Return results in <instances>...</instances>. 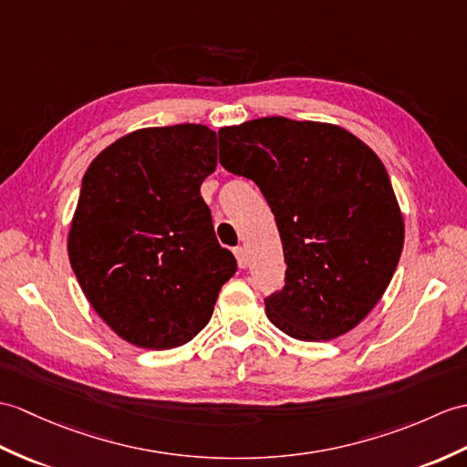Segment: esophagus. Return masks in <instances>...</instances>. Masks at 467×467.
Wrapping results in <instances>:
<instances>
[{
    "instance_id": "1",
    "label": "esophagus",
    "mask_w": 467,
    "mask_h": 467,
    "mask_svg": "<svg viewBox=\"0 0 467 467\" xmlns=\"http://www.w3.org/2000/svg\"><path fill=\"white\" fill-rule=\"evenodd\" d=\"M234 256H236V265H238V268H246V265H248V258H246V253H244V248H243V246L234 248Z\"/></svg>"
}]
</instances>
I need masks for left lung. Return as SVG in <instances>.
Wrapping results in <instances>:
<instances>
[{
  "label": "left lung",
  "mask_w": 467,
  "mask_h": 467,
  "mask_svg": "<svg viewBox=\"0 0 467 467\" xmlns=\"http://www.w3.org/2000/svg\"><path fill=\"white\" fill-rule=\"evenodd\" d=\"M221 165L258 184L283 241L286 285L265 300L302 342L356 328L382 298L404 246L384 162L332 123L263 117L219 131Z\"/></svg>",
  "instance_id": "obj_1"
}]
</instances>
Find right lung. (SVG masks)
Wrapping results in <instances>:
<instances>
[{"label": "right lung", "instance_id": "1", "mask_svg": "<svg viewBox=\"0 0 467 467\" xmlns=\"http://www.w3.org/2000/svg\"><path fill=\"white\" fill-rule=\"evenodd\" d=\"M216 169L207 125L137 129L85 171L67 253L85 298L119 338L171 350L207 327L236 273L201 184Z\"/></svg>", "mask_w": 467, "mask_h": 467}]
</instances>
